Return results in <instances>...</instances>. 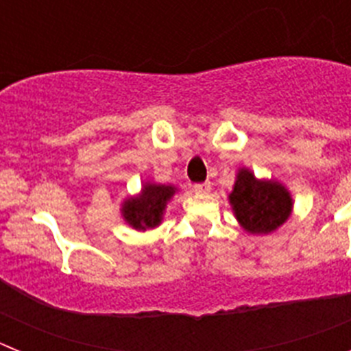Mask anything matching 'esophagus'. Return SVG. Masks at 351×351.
<instances>
[{"label":"esophagus","instance_id":"34e87169","mask_svg":"<svg viewBox=\"0 0 351 351\" xmlns=\"http://www.w3.org/2000/svg\"><path fill=\"white\" fill-rule=\"evenodd\" d=\"M195 193H209L210 191V182L206 181V182H198V184L193 186Z\"/></svg>","mask_w":351,"mask_h":351}]
</instances>
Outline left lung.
<instances>
[{
    "mask_svg": "<svg viewBox=\"0 0 351 351\" xmlns=\"http://www.w3.org/2000/svg\"><path fill=\"white\" fill-rule=\"evenodd\" d=\"M228 200L237 221L250 234L274 232L287 221L293 207L285 186L274 181H258L247 169L239 170Z\"/></svg>",
    "mask_w": 351,
    "mask_h": 351,
    "instance_id": "8db88e82",
    "label": "left lung"
}]
</instances>
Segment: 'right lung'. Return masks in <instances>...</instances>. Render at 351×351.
I'll use <instances>...</instances> for the list:
<instances>
[{"label": "right lung", "mask_w": 351, "mask_h": 351, "mask_svg": "<svg viewBox=\"0 0 351 351\" xmlns=\"http://www.w3.org/2000/svg\"><path fill=\"white\" fill-rule=\"evenodd\" d=\"M173 193H176L173 186L145 182L138 197L125 200L123 209H121L123 218L137 230L154 228L161 223V216H163L167 202L173 197Z\"/></svg>", "instance_id": "1"}]
</instances>
